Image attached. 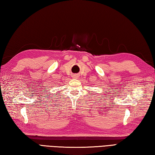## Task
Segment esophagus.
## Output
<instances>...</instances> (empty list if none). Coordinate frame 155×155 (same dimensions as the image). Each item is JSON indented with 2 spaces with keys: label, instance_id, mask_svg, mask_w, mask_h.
Wrapping results in <instances>:
<instances>
[{
  "label": "esophagus",
  "instance_id": "esophagus-1",
  "mask_svg": "<svg viewBox=\"0 0 155 155\" xmlns=\"http://www.w3.org/2000/svg\"><path fill=\"white\" fill-rule=\"evenodd\" d=\"M73 78H77L78 76H77L76 75H73Z\"/></svg>",
  "mask_w": 155,
  "mask_h": 155
}]
</instances>
